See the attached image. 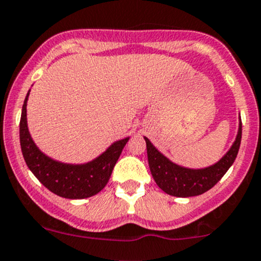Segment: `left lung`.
<instances>
[{"label":"left lung","instance_id":"1","mask_svg":"<svg viewBox=\"0 0 261 261\" xmlns=\"http://www.w3.org/2000/svg\"><path fill=\"white\" fill-rule=\"evenodd\" d=\"M241 133H243V125L240 118L238 135L230 150L216 164L202 169H191L170 162L150 143L149 139L144 138L146 141L149 168L155 183L167 194L181 197V198L199 196L210 191L235 162L240 149Z\"/></svg>","mask_w":261,"mask_h":261}]
</instances>
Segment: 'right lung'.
Listing matches in <instances>:
<instances>
[{
  "label": "right lung",
  "mask_w": 261,
  "mask_h": 261,
  "mask_svg": "<svg viewBox=\"0 0 261 261\" xmlns=\"http://www.w3.org/2000/svg\"><path fill=\"white\" fill-rule=\"evenodd\" d=\"M29 93L22 105L20 120V145L29 169L50 192L63 198L83 199L94 196L106 187L123 146L130 138L115 141L105 152L84 164H67L51 159L34 143L28 127L26 106Z\"/></svg>",
  "instance_id": "obj_1"
}]
</instances>
